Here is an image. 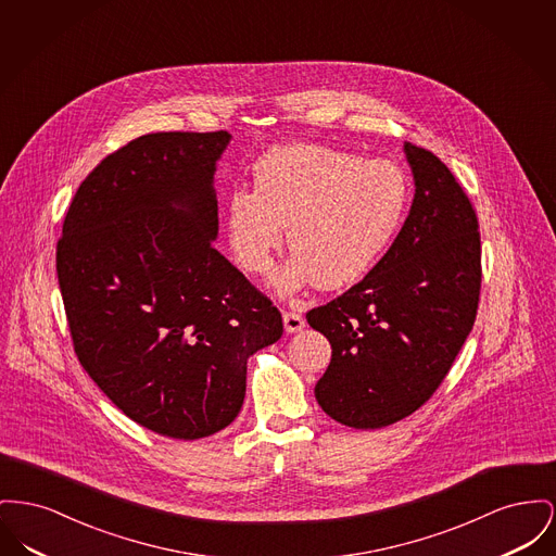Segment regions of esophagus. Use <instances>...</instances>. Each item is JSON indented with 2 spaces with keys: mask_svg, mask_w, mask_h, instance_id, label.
<instances>
[{
  "mask_svg": "<svg viewBox=\"0 0 556 556\" xmlns=\"http://www.w3.org/2000/svg\"><path fill=\"white\" fill-rule=\"evenodd\" d=\"M304 326H306V324H304L302 315H298L294 311H286V313H283V327H286V331H288V333L302 331Z\"/></svg>",
  "mask_w": 556,
  "mask_h": 556,
  "instance_id": "obj_1",
  "label": "esophagus"
}]
</instances>
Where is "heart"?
Returning a JSON list of instances; mask_svg holds the SVG:
<instances>
[{
    "instance_id": "obj_1",
    "label": "heart",
    "mask_w": 556,
    "mask_h": 556,
    "mask_svg": "<svg viewBox=\"0 0 556 556\" xmlns=\"http://www.w3.org/2000/svg\"><path fill=\"white\" fill-rule=\"evenodd\" d=\"M254 187L230 191V252L245 273L264 275L288 227L294 254L275 277L281 292L313 281L321 290L357 283L391 248L409 201L399 165L326 144L268 151Z\"/></svg>"
}]
</instances>
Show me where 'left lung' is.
<instances>
[{
	"instance_id": "left-lung-1",
	"label": "left lung",
	"mask_w": 556,
	"mask_h": 556,
	"mask_svg": "<svg viewBox=\"0 0 556 556\" xmlns=\"http://www.w3.org/2000/svg\"><path fill=\"white\" fill-rule=\"evenodd\" d=\"M416 195L380 262L336 300L306 313L331 344L315 387L329 418L394 425L432 396L475 326L481 290L479 220L450 167L405 142Z\"/></svg>"
}]
</instances>
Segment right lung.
I'll list each match as a JSON object with an SVG mask.
<instances>
[{"mask_svg": "<svg viewBox=\"0 0 556 556\" xmlns=\"http://www.w3.org/2000/svg\"><path fill=\"white\" fill-rule=\"evenodd\" d=\"M229 131H157L79 185L56 273L81 367L130 420L193 441L229 426L281 313L212 241Z\"/></svg>", "mask_w": 556, "mask_h": 556, "instance_id": "right-lung-1", "label": "right lung"}]
</instances>
